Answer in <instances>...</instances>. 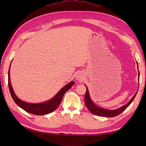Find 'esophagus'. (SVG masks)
Returning a JSON list of instances; mask_svg holds the SVG:
<instances>
[{
  "label": "esophagus",
  "mask_w": 146,
  "mask_h": 146,
  "mask_svg": "<svg viewBox=\"0 0 146 146\" xmlns=\"http://www.w3.org/2000/svg\"><path fill=\"white\" fill-rule=\"evenodd\" d=\"M78 79H79V80H80V78H78Z\"/></svg>",
  "instance_id": "34e87169"
}]
</instances>
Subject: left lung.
<instances>
[{
  "mask_svg": "<svg viewBox=\"0 0 146 146\" xmlns=\"http://www.w3.org/2000/svg\"><path fill=\"white\" fill-rule=\"evenodd\" d=\"M137 91H138V90H137ZM137 92L135 93V95H134V97L132 98L131 100H130L126 105H123V107L118 108V109H117V110H106V109H104V108H100L99 107L96 106V105L94 103H93V102L92 101L90 97L88 90L87 87H86V92L85 93V103L86 107L88 108V110L90 111L93 114L97 115L102 116V117H115V116L118 115L120 114L123 111H124L126 108L129 106L130 104H131L132 102V101L134 100V99L135 98L136 95H137Z\"/></svg>",
  "mask_w": 146,
  "mask_h": 146,
  "instance_id": "obj_1",
  "label": "left lung"
}]
</instances>
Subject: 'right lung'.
Listing matches in <instances>:
<instances>
[{"instance_id":"add662e5","label":"right lung","mask_w":146,"mask_h":146,"mask_svg":"<svg viewBox=\"0 0 146 146\" xmlns=\"http://www.w3.org/2000/svg\"><path fill=\"white\" fill-rule=\"evenodd\" d=\"M8 85L9 90H10L11 97L13 98L15 103L19 107L27 111V112L34 115H42L48 114L54 111L58 107L59 105H60L62 98H63L65 93L75 84V82H74L69 83L66 85H65L63 88L61 89V90L51 100L46 102L44 103L29 104L21 100L19 98L17 97V96L14 94L10 80V71H9V70L8 71Z\"/></svg>"}]
</instances>
